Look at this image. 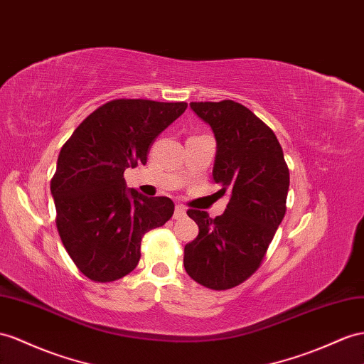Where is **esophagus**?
Listing matches in <instances>:
<instances>
[{"label":"esophagus","instance_id":"1","mask_svg":"<svg viewBox=\"0 0 364 364\" xmlns=\"http://www.w3.org/2000/svg\"><path fill=\"white\" fill-rule=\"evenodd\" d=\"M184 217H186V209L183 206H180V204H176L175 212H173V218L175 220H181Z\"/></svg>","mask_w":364,"mask_h":364}]
</instances>
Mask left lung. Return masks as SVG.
<instances>
[{
	"label": "left lung",
	"mask_w": 364,
	"mask_h": 364,
	"mask_svg": "<svg viewBox=\"0 0 364 364\" xmlns=\"http://www.w3.org/2000/svg\"><path fill=\"white\" fill-rule=\"evenodd\" d=\"M213 132L212 176L229 195L223 215L189 209L198 237L184 246V269L213 291L235 287L252 275L286 213L289 169L275 134L235 101L191 102Z\"/></svg>",
	"instance_id": "8db88e82"
}]
</instances>
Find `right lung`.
<instances>
[{
    "instance_id": "obj_1",
    "label": "right lung",
    "mask_w": 364,
    "mask_h": 364,
    "mask_svg": "<svg viewBox=\"0 0 364 364\" xmlns=\"http://www.w3.org/2000/svg\"><path fill=\"white\" fill-rule=\"evenodd\" d=\"M186 107V102L109 101L63 146L50 183L57 228L73 263L93 282H115L132 272L146 232L172 217L171 198L129 189L123 175L127 167L147 163L155 138Z\"/></svg>"
}]
</instances>
